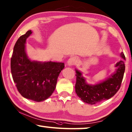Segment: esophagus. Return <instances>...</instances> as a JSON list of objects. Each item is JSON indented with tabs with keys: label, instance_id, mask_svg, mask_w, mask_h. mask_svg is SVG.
<instances>
[{
	"label": "esophagus",
	"instance_id": "obj_1",
	"mask_svg": "<svg viewBox=\"0 0 132 132\" xmlns=\"http://www.w3.org/2000/svg\"><path fill=\"white\" fill-rule=\"evenodd\" d=\"M77 61H78V58H77V57H75V56L71 57L69 60H68L67 65L68 66L73 65L75 64L77 62Z\"/></svg>",
	"mask_w": 132,
	"mask_h": 132
}]
</instances>
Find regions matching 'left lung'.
<instances>
[{
	"label": "left lung",
	"instance_id": "left-lung-1",
	"mask_svg": "<svg viewBox=\"0 0 132 132\" xmlns=\"http://www.w3.org/2000/svg\"><path fill=\"white\" fill-rule=\"evenodd\" d=\"M120 56L126 60L123 52ZM124 60L120 61L115 65L116 71L107 79L95 84L90 85L82 76V72L76 69V93L82 101L87 104H96L110 99L117 92L121 86L125 71Z\"/></svg>",
	"mask_w": 132,
	"mask_h": 132
}]
</instances>
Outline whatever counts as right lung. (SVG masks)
I'll list each match as a JSON object with an SVG mask.
<instances>
[{
	"instance_id": "obj_1",
	"label": "right lung",
	"mask_w": 132,
	"mask_h": 132,
	"mask_svg": "<svg viewBox=\"0 0 132 132\" xmlns=\"http://www.w3.org/2000/svg\"><path fill=\"white\" fill-rule=\"evenodd\" d=\"M31 33L28 30L15 43L11 60V73L17 89L24 98L42 102L52 95L65 66L62 62L30 60L27 55L26 43Z\"/></svg>"
}]
</instances>
